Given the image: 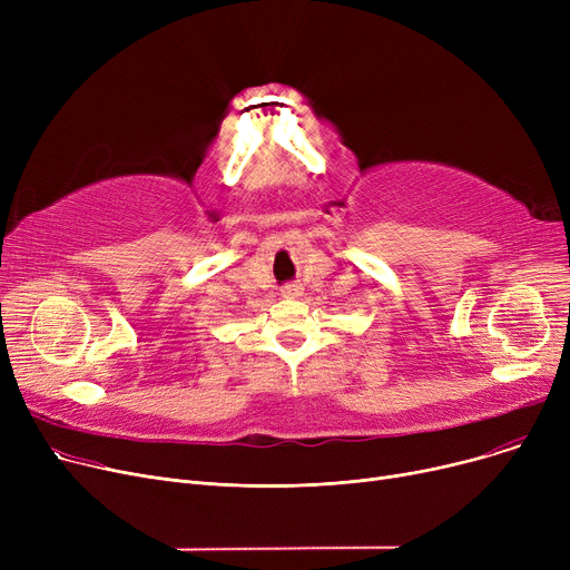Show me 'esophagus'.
<instances>
[{"instance_id":"34e87169","label":"esophagus","mask_w":570,"mask_h":570,"mask_svg":"<svg viewBox=\"0 0 570 570\" xmlns=\"http://www.w3.org/2000/svg\"><path fill=\"white\" fill-rule=\"evenodd\" d=\"M282 295H284V297H297V295H303V286L286 284V286L282 288Z\"/></svg>"}]
</instances>
